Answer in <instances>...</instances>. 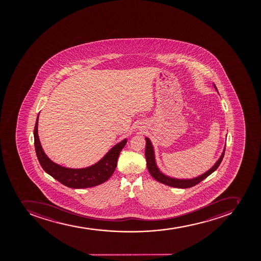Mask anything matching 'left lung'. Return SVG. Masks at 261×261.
Returning <instances> with one entry per match:
<instances>
[{
	"label": "left lung",
	"instance_id": "1",
	"mask_svg": "<svg viewBox=\"0 0 261 261\" xmlns=\"http://www.w3.org/2000/svg\"><path fill=\"white\" fill-rule=\"evenodd\" d=\"M215 88H216L215 85ZM224 152H225V148L219 158V160L216 162V164L210 170L207 171L206 173H203L199 177L192 178V179H177V178H170V177L164 175L160 172V169H158L156 163H155L154 152H153L152 143L148 138H146L145 157L146 160H147V167H148L150 174L152 178H155V180H157L158 182H162V184L170 186V187L178 188V189H187V188L193 187L194 185L199 184L201 181H203L211 173H214L219 168V164H221L222 160L224 159Z\"/></svg>",
	"mask_w": 261,
	"mask_h": 261
}]
</instances>
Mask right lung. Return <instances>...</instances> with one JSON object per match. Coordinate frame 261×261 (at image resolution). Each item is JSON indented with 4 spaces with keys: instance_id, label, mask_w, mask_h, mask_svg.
<instances>
[{
    "instance_id": "right-lung-1",
    "label": "right lung",
    "mask_w": 261,
    "mask_h": 261,
    "mask_svg": "<svg viewBox=\"0 0 261 261\" xmlns=\"http://www.w3.org/2000/svg\"><path fill=\"white\" fill-rule=\"evenodd\" d=\"M39 116V114H38ZM38 116L34 127V145L37 160L46 173L61 184L72 189H87L106 182L115 170L118 156L127 143V139L114 146L98 163L85 169H68L49 160L43 152L37 134Z\"/></svg>"
}]
</instances>
